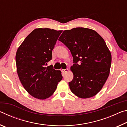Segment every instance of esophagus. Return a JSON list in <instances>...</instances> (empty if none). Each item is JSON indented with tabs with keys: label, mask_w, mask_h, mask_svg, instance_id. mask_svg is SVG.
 <instances>
[{
	"label": "esophagus",
	"mask_w": 127,
	"mask_h": 127,
	"mask_svg": "<svg viewBox=\"0 0 127 127\" xmlns=\"http://www.w3.org/2000/svg\"><path fill=\"white\" fill-rule=\"evenodd\" d=\"M68 71V69H62V72L63 73H65L66 72Z\"/></svg>",
	"instance_id": "esophagus-1"
}]
</instances>
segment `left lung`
<instances>
[{"mask_svg": "<svg viewBox=\"0 0 127 127\" xmlns=\"http://www.w3.org/2000/svg\"><path fill=\"white\" fill-rule=\"evenodd\" d=\"M69 49L73 58L70 70L73 78L70 89L78 97L96 95L105 84L110 73V51L104 40L93 30L83 27L65 30L59 38Z\"/></svg>", "mask_w": 127, "mask_h": 127, "instance_id": "1", "label": "left lung"}]
</instances>
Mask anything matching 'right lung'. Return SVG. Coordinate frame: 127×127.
Wrapping results in <instances>:
<instances>
[{
  "label": "right lung",
  "instance_id": "add662e5",
  "mask_svg": "<svg viewBox=\"0 0 127 127\" xmlns=\"http://www.w3.org/2000/svg\"><path fill=\"white\" fill-rule=\"evenodd\" d=\"M62 31L36 29L28 35L17 51V72L25 89L33 97L44 100L55 92L63 77L51 65L52 50Z\"/></svg>",
  "mask_w": 127,
  "mask_h": 127
}]
</instances>
